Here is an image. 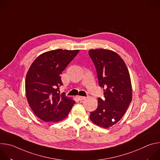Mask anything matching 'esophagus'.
<instances>
[{"label":"esophagus","instance_id":"esophagus-1","mask_svg":"<svg viewBox=\"0 0 160 160\" xmlns=\"http://www.w3.org/2000/svg\"><path fill=\"white\" fill-rule=\"evenodd\" d=\"M77 98H78L79 100L82 101V100H84V99H86V97H84V96H78V97H77Z\"/></svg>","mask_w":160,"mask_h":160}]
</instances>
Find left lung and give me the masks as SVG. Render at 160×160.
I'll return each instance as SVG.
<instances>
[{"instance_id": "obj_1", "label": "left lung", "mask_w": 160, "mask_h": 160, "mask_svg": "<svg viewBox=\"0 0 160 160\" xmlns=\"http://www.w3.org/2000/svg\"><path fill=\"white\" fill-rule=\"evenodd\" d=\"M97 71L104 99L98 98V108L90 113L93 123L108 128L123 116L132 99V85L127 66L116 52L98 49L88 51Z\"/></svg>"}]
</instances>
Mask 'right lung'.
I'll return each instance as SVG.
<instances>
[{"label":"right lung","instance_id":"add662e5","mask_svg":"<svg viewBox=\"0 0 160 160\" xmlns=\"http://www.w3.org/2000/svg\"><path fill=\"white\" fill-rule=\"evenodd\" d=\"M79 50L56 49L36 58L26 77L25 90L28 104L35 115L45 122L64 119L75 101L60 93L61 74Z\"/></svg>","mask_w":160,"mask_h":160}]
</instances>
